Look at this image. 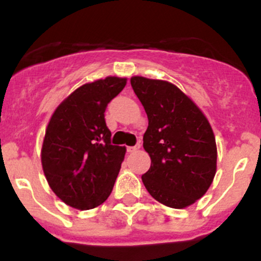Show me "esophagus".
<instances>
[{"label":"esophagus","mask_w":261,"mask_h":261,"mask_svg":"<svg viewBox=\"0 0 261 261\" xmlns=\"http://www.w3.org/2000/svg\"><path fill=\"white\" fill-rule=\"evenodd\" d=\"M139 148H140V145L130 146V147H127V152H130V153H133V152H136Z\"/></svg>","instance_id":"1"}]
</instances>
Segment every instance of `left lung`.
<instances>
[{"instance_id":"1","label":"left lung","mask_w":261,"mask_h":261,"mask_svg":"<svg viewBox=\"0 0 261 261\" xmlns=\"http://www.w3.org/2000/svg\"><path fill=\"white\" fill-rule=\"evenodd\" d=\"M135 94L145 108L148 127L143 148L151 167L142 181L153 199L185 208L205 195L217 168L211 125L200 108L173 83L134 76Z\"/></svg>"}]
</instances>
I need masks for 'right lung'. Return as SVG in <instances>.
Wrapping results in <instances>:
<instances>
[{
    "label": "right lung",
    "instance_id": "1",
    "mask_svg": "<svg viewBox=\"0 0 261 261\" xmlns=\"http://www.w3.org/2000/svg\"><path fill=\"white\" fill-rule=\"evenodd\" d=\"M126 81L108 76L86 83L65 98L50 118L41 166L49 187L71 207L94 208L112 193L126 148L110 143L104 113Z\"/></svg>",
    "mask_w": 261,
    "mask_h": 261
}]
</instances>
